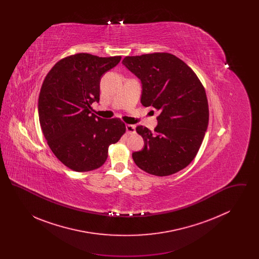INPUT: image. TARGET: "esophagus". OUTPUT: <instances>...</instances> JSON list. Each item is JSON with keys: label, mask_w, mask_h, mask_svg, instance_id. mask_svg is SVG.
<instances>
[{"label": "esophagus", "mask_w": 259, "mask_h": 259, "mask_svg": "<svg viewBox=\"0 0 259 259\" xmlns=\"http://www.w3.org/2000/svg\"><path fill=\"white\" fill-rule=\"evenodd\" d=\"M126 132H127V134H134V133H136L135 125L127 124L126 125Z\"/></svg>", "instance_id": "1"}]
</instances>
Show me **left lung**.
Returning <instances> with one entry per match:
<instances>
[{
  "label": "left lung",
  "mask_w": 259,
  "mask_h": 259,
  "mask_svg": "<svg viewBox=\"0 0 259 259\" xmlns=\"http://www.w3.org/2000/svg\"><path fill=\"white\" fill-rule=\"evenodd\" d=\"M122 63L143 83L142 105L159 111L154 132L136 128L145 142L132 154L136 165L158 177L183 170L195 158L209 123L202 82L185 62L167 52L127 56Z\"/></svg>",
  "instance_id": "obj_1"
}]
</instances>
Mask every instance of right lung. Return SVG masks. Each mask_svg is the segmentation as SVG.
<instances>
[{
	"label": "right lung",
	"instance_id": "obj_1",
	"mask_svg": "<svg viewBox=\"0 0 259 259\" xmlns=\"http://www.w3.org/2000/svg\"><path fill=\"white\" fill-rule=\"evenodd\" d=\"M120 60L121 56L76 53L57 62L42 82L38 96L42 134L58 160L73 171L100 168L109 147L126 131L119 118L103 119L91 107L100 99L101 76Z\"/></svg>",
	"mask_w": 259,
	"mask_h": 259
}]
</instances>
